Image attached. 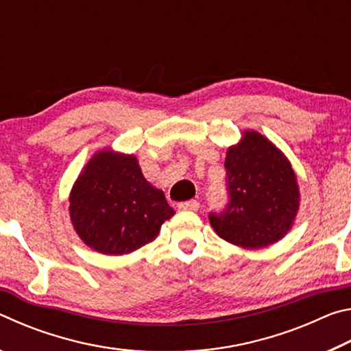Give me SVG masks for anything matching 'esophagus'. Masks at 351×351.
<instances>
[{"label": "esophagus", "mask_w": 351, "mask_h": 351, "mask_svg": "<svg viewBox=\"0 0 351 351\" xmlns=\"http://www.w3.org/2000/svg\"><path fill=\"white\" fill-rule=\"evenodd\" d=\"M199 203L197 199H190V201H184V203L178 204V209L180 210H198Z\"/></svg>", "instance_id": "esophagus-1"}]
</instances>
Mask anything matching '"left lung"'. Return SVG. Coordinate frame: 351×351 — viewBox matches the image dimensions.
Here are the masks:
<instances>
[{"instance_id": "obj_1", "label": "left lung", "mask_w": 351, "mask_h": 351, "mask_svg": "<svg viewBox=\"0 0 351 351\" xmlns=\"http://www.w3.org/2000/svg\"><path fill=\"white\" fill-rule=\"evenodd\" d=\"M228 206L210 212L215 232L232 245L260 249L283 239L299 210L291 164L263 136L246 132L226 156Z\"/></svg>"}]
</instances>
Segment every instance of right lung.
I'll use <instances>...</instances> for the list:
<instances>
[{
	"mask_svg": "<svg viewBox=\"0 0 351 351\" xmlns=\"http://www.w3.org/2000/svg\"><path fill=\"white\" fill-rule=\"evenodd\" d=\"M71 219L83 243L106 255L133 252L156 239L175 215L162 190L142 175L133 154L93 156L71 192Z\"/></svg>",
	"mask_w": 351,
	"mask_h": 351,
	"instance_id": "1",
	"label": "right lung"
}]
</instances>
